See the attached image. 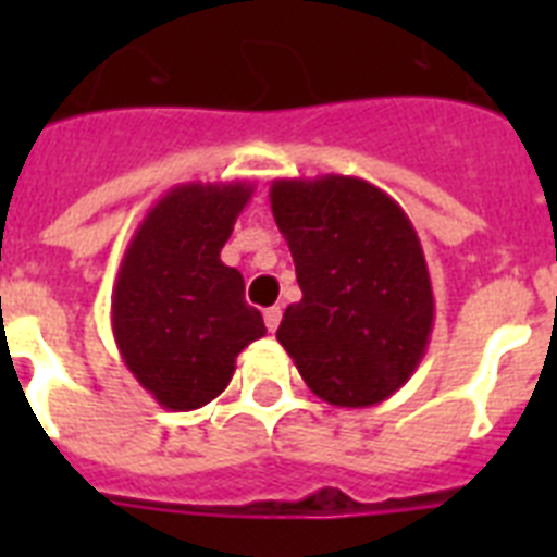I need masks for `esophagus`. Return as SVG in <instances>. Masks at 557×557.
Returning <instances> with one entry per match:
<instances>
[{"label":"esophagus","mask_w":557,"mask_h":557,"mask_svg":"<svg viewBox=\"0 0 557 557\" xmlns=\"http://www.w3.org/2000/svg\"><path fill=\"white\" fill-rule=\"evenodd\" d=\"M262 318H265V326H269V332H277L280 318H283V309H280V306H271V309H265V314H262Z\"/></svg>","instance_id":"esophagus-1"}]
</instances>
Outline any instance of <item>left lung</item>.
Returning <instances> with one entry per match:
<instances>
[{
    "instance_id": "left-lung-1",
    "label": "left lung",
    "mask_w": 557,
    "mask_h": 557,
    "mask_svg": "<svg viewBox=\"0 0 557 557\" xmlns=\"http://www.w3.org/2000/svg\"><path fill=\"white\" fill-rule=\"evenodd\" d=\"M269 199L304 292L277 341L314 396L379 405L431 344L433 288L413 222L356 176L277 178Z\"/></svg>"
}]
</instances>
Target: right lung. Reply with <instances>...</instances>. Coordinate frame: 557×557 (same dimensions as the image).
<instances>
[{"instance_id":"right-lung-1","label":"right lung","mask_w":557,"mask_h":557,"mask_svg":"<svg viewBox=\"0 0 557 557\" xmlns=\"http://www.w3.org/2000/svg\"><path fill=\"white\" fill-rule=\"evenodd\" d=\"M245 182L178 185L138 225L112 288L126 370L168 410H196L227 387L236 356L265 335L243 274L219 260L251 199Z\"/></svg>"}]
</instances>
